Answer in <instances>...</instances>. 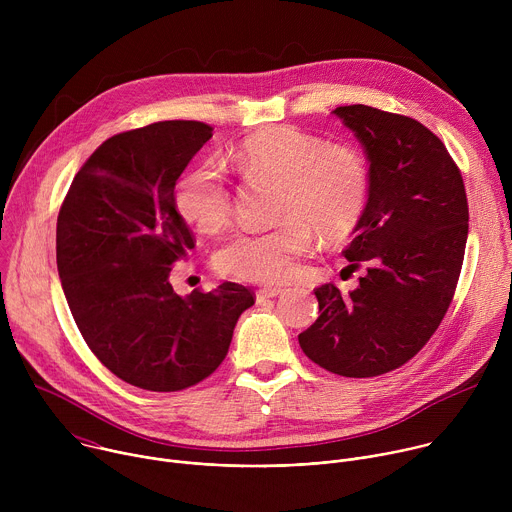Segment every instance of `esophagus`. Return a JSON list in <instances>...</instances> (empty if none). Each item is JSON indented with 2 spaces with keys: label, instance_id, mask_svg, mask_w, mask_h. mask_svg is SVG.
Returning a JSON list of instances; mask_svg holds the SVG:
<instances>
[{
  "label": "esophagus",
  "instance_id": "1",
  "mask_svg": "<svg viewBox=\"0 0 512 512\" xmlns=\"http://www.w3.org/2000/svg\"><path fill=\"white\" fill-rule=\"evenodd\" d=\"M283 287H261L257 289V300H267V298H277L283 294Z\"/></svg>",
  "mask_w": 512,
  "mask_h": 512
}]
</instances>
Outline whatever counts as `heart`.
<instances>
[{
  "mask_svg": "<svg viewBox=\"0 0 512 512\" xmlns=\"http://www.w3.org/2000/svg\"><path fill=\"white\" fill-rule=\"evenodd\" d=\"M243 178L277 182L275 214L283 221L265 231H239L216 251L214 263L243 281L277 285L296 273L314 251L316 233L326 243L352 235L367 210L371 170L350 143H326L298 127H277L229 152ZM174 202L184 221L202 233L223 229L233 210L225 170L214 160L192 164L178 180Z\"/></svg>",
  "mask_w": 512,
  "mask_h": 512,
  "instance_id": "heart-1",
  "label": "heart"
}]
</instances>
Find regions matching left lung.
<instances>
[{"mask_svg":"<svg viewBox=\"0 0 512 512\" xmlns=\"http://www.w3.org/2000/svg\"><path fill=\"white\" fill-rule=\"evenodd\" d=\"M371 162V190L356 237L342 251L367 271L342 296L314 289L318 320L298 336L322 369L379 377L411 360L442 324L468 239V198L444 141L417 119L369 105L336 107Z\"/></svg>","mask_w":512,"mask_h":512,"instance_id":"8db88e82","label":"left lung"}]
</instances>
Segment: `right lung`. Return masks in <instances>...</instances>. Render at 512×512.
Listing matches in <instances>:
<instances>
[{"label": "right lung", "instance_id": "obj_1", "mask_svg": "<svg viewBox=\"0 0 512 512\" xmlns=\"http://www.w3.org/2000/svg\"><path fill=\"white\" fill-rule=\"evenodd\" d=\"M210 137L202 121L117 133L81 166L58 212L56 265L72 318L105 367L145 391L210 377L255 304L233 281L180 298L168 279L196 243L174 186Z\"/></svg>", "mask_w": 512, "mask_h": 512}]
</instances>
